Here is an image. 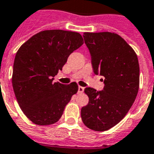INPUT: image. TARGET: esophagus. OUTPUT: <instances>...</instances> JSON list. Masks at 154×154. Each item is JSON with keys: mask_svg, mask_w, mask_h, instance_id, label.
I'll return each mask as SVG.
<instances>
[{"mask_svg": "<svg viewBox=\"0 0 154 154\" xmlns=\"http://www.w3.org/2000/svg\"><path fill=\"white\" fill-rule=\"evenodd\" d=\"M84 92V87H82V86H79L78 87V93H83Z\"/></svg>", "mask_w": 154, "mask_h": 154, "instance_id": "obj_1", "label": "esophagus"}]
</instances>
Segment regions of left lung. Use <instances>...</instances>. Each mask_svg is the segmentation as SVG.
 <instances>
[{
    "label": "left lung",
    "mask_w": 154,
    "mask_h": 154,
    "mask_svg": "<svg viewBox=\"0 0 154 154\" xmlns=\"http://www.w3.org/2000/svg\"><path fill=\"white\" fill-rule=\"evenodd\" d=\"M95 74L104 77L101 91L85 88L89 103L82 108L83 123L94 131H105L118 124L134 104L139 89L137 56L117 33L84 32Z\"/></svg>",
    "instance_id": "1"
}]
</instances>
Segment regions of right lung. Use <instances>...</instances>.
I'll return each mask as SVG.
<instances>
[{"label": "right lung", "instance_id": "right-lung-1", "mask_svg": "<svg viewBox=\"0 0 154 154\" xmlns=\"http://www.w3.org/2000/svg\"><path fill=\"white\" fill-rule=\"evenodd\" d=\"M82 35L60 29L44 30L30 37L17 52L12 83L25 115L34 124L56 123L77 93L76 82H53L69 56L83 45Z\"/></svg>", "mask_w": 154, "mask_h": 154}]
</instances>
